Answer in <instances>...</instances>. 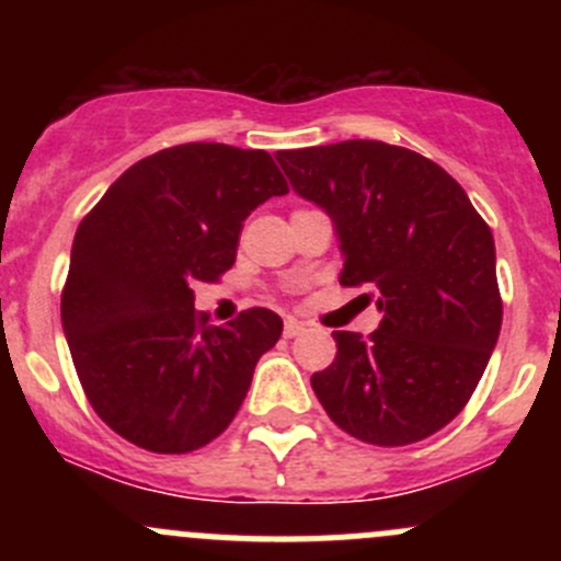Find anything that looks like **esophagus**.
Returning a JSON list of instances; mask_svg holds the SVG:
<instances>
[{
  "instance_id": "esophagus-1",
  "label": "esophagus",
  "mask_w": 561,
  "mask_h": 561,
  "mask_svg": "<svg viewBox=\"0 0 561 561\" xmlns=\"http://www.w3.org/2000/svg\"><path fill=\"white\" fill-rule=\"evenodd\" d=\"M304 331H307V322H301L298 317H287V320H285V336L287 339L301 336Z\"/></svg>"
}]
</instances>
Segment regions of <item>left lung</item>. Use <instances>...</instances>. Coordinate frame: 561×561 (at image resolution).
I'll return each instance as SVG.
<instances>
[{"instance_id": "left-lung-1", "label": "left lung", "mask_w": 561, "mask_h": 561, "mask_svg": "<svg viewBox=\"0 0 561 561\" xmlns=\"http://www.w3.org/2000/svg\"><path fill=\"white\" fill-rule=\"evenodd\" d=\"M293 190L339 236L344 287L369 285L380 328L336 331V358L314 371L328 417L369 445L432 437L463 410L500 339L491 228L437 162L382 140L279 151ZM369 298V296H366Z\"/></svg>"}]
</instances>
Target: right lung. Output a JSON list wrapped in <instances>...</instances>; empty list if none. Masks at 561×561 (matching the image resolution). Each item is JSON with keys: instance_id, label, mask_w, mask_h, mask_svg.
Instances as JSON below:
<instances>
[{"instance_id": "1", "label": "right lung", "mask_w": 561, "mask_h": 561, "mask_svg": "<svg viewBox=\"0 0 561 561\" xmlns=\"http://www.w3.org/2000/svg\"><path fill=\"white\" fill-rule=\"evenodd\" d=\"M285 192L268 151L181 144L127 168L78 225L61 328L89 404L118 437L190 454L230 426L282 317L254 307L208 325L192 287L236 263L244 219Z\"/></svg>"}]
</instances>
